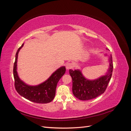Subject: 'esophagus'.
Wrapping results in <instances>:
<instances>
[{
    "instance_id": "esophagus-1",
    "label": "esophagus",
    "mask_w": 131,
    "mask_h": 131,
    "mask_svg": "<svg viewBox=\"0 0 131 131\" xmlns=\"http://www.w3.org/2000/svg\"><path fill=\"white\" fill-rule=\"evenodd\" d=\"M66 69H67V70H69V69H71V68H72V63H67V64H66Z\"/></svg>"
}]
</instances>
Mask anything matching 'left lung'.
Returning a JSON list of instances; mask_svg holds the SVG:
<instances>
[{
  "label": "left lung",
  "mask_w": 131,
  "mask_h": 131,
  "mask_svg": "<svg viewBox=\"0 0 131 131\" xmlns=\"http://www.w3.org/2000/svg\"><path fill=\"white\" fill-rule=\"evenodd\" d=\"M105 55L107 56L106 54ZM109 67L105 75L95 80L87 79L79 69L69 70L73 80L72 91L75 97L80 100L87 101L96 98L105 92L112 76L113 64L112 55L109 56Z\"/></svg>",
  "instance_id": "left-lung-1"
}]
</instances>
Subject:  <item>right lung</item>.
Wrapping results in <instances>:
<instances>
[{
    "instance_id": "right-lung-1",
    "label": "right lung",
    "mask_w": 131,
    "mask_h": 131,
    "mask_svg": "<svg viewBox=\"0 0 131 131\" xmlns=\"http://www.w3.org/2000/svg\"><path fill=\"white\" fill-rule=\"evenodd\" d=\"M24 43L17 50L14 64L15 87L17 92L28 100L37 103H47L52 101L56 94L57 83L66 72V67L63 66L57 69L47 80L41 84L31 86L26 84L19 79L17 72L18 54Z\"/></svg>"
}]
</instances>
